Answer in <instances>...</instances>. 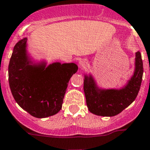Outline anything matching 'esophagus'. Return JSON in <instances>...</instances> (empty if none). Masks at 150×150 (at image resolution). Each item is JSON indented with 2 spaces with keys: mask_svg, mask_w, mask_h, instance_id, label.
I'll return each instance as SVG.
<instances>
[{
  "mask_svg": "<svg viewBox=\"0 0 150 150\" xmlns=\"http://www.w3.org/2000/svg\"><path fill=\"white\" fill-rule=\"evenodd\" d=\"M79 66L81 69H84V68H86L88 66V62L85 59H81L79 62Z\"/></svg>",
  "mask_w": 150,
  "mask_h": 150,
  "instance_id": "1",
  "label": "esophagus"
}]
</instances>
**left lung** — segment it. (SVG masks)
I'll use <instances>...</instances> for the list:
<instances>
[{
    "label": "left lung",
    "mask_w": 150,
    "mask_h": 150,
    "mask_svg": "<svg viewBox=\"0 0 150 150\" xmlns=\"http://www.w3.org/2000/svg\"><path fill=\"white\" fill-rule=\"evenodd\" d=\"M144 67L140 51L135 53L134 71L121 88H100L91 73L84 75L86 103L91 113L100 116H115L132 103L140 91Z\"/></svg>",
    "instance_id": "1"
}]
</instances>
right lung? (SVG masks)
Listing matches in <instances>:
<instances>
[{"instance_id": "right-lung-1", "label": "right lung", "mask_w": 150, "mask_h": 150, "mask_svg": "<svg viewBox=\"0 0 150 150\" xmlns=\"http://www.w3.org/2000/svg\"><path fill=\"white\" fill-rule=\"evenodd\" d=\"M27 38L16 44L8 68L9 84L14 100L35 118L52 116L62 109L71 77L78 71L74 62L36 61L28 52Z\"/></svg>"}]
</instances>
